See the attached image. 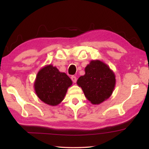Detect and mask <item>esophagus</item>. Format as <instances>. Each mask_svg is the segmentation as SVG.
Returning <instances> with one entry per match:
<instances>
[{"label":"esophagus","mask_w":149,"mask_h":149,"mask_svg":"<svg viewBox=\"0 0 149 149\" xmlns=\"http://www.w3.org/2000/svg\"><path fill=\"white\" fill-rule=\"evenodd\" d=\"M71 79L72 80V81L74 82V83H75V82L77 81V77H75V76H74V75H72V76L71 77Z\"/></svg>","instance_id":"1"}]
</instances>
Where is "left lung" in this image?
<instances>
[{
	"label": "left lung",
	"mask_w": 149,
	"mask_h": 149,
	"mask_svg": "<svg viewBox=\"0 0 149 149\" xmlns=\"http://www.w3.org/2000/svg\"><path fill=\"white\" fill-rule=\"evenodd\" d=\"M85 74L77 81L85 97L93 104H99L112 95L116 85L114 72L99 60H91L85 68Z\"/></svg>",
	"instance_id": "1"
}]
</instances>
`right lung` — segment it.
<instances>
[{
    "instance_id": "right-lung-1",
    "label": "right lung",
    "mask_w": 149,
    "mask_h": 149,
    "mask_svg": "<svg viewBox=\"0 0 149 149\" xmlns=\"http://www.w3.org/2000/svg\"><path fill=\"white\" fill-rule=\"evenodd\" d=\"M72 81L66 74L51 64L45 65L37 73L34 88L40 100L50 106L59 104L64 99Z\"/></svg>"
}]
</instances>
